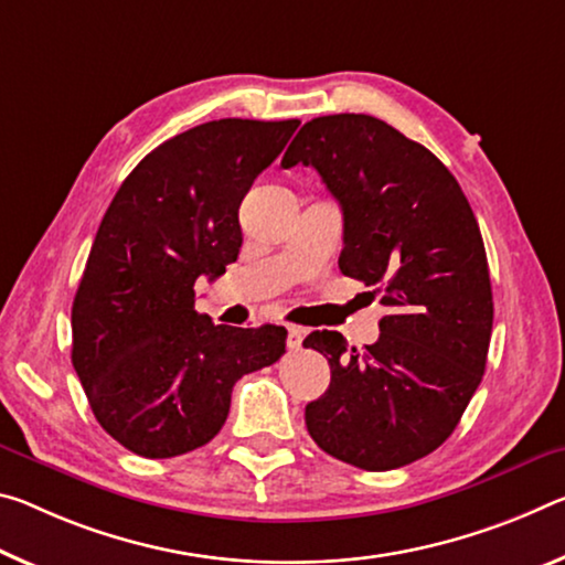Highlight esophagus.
I'll use <instances>...</instances> for the list:
<instances>
[{"label": "esophagus", "mask_w": 565, "mask_h": 565, "mask_svg": "<svg viewBox=\"0 0 565 565\" xmlns=\"http://www.w3.org/2000/svg\"><path fill=\"white\" fill-rule=\"evenodd\" d=\"M301 342H303V329L301 327H289V331H286V347L299 349Z\"/></svg>", "instance_id": "34e87169"}]
</instances>
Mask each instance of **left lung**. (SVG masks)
<instances>
[{
  "instance_id": "obj_1",
  "label": "left lung",
  "mask_w": 565,
  "mask_h": 565,
  "mask_svg": "<svg viewBox=\"0 0 565 565\" xmlns=\"http://www.w3.org/2000/svg\"><path fill=\"white\" fill-rule=\"evenodd\" d=\"M297 163L342 205V274L387 307L362 352L339 331L303 339L331 370L303 419L331 458L395 470L452 435L486 372L492 291L476 213L440 160L372 115L309 120L281 160Z\"/></svg>"
}]
</instances>
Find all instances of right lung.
<instances>
[{
	"instance_id": "1",
	"label": "right lung",
	"mask_w": 565,
	"mask_h": 565,
	"mask_svg": "<svg viewBox=\"0 0 565 565\" xmlns=\"http://www.w3.org/2000/svg\"><path fill=\"white\" fill-rule=\"evenodd\" d=\"M299 120H211L166 140L105 211L73 301V366L100 427L140 458L203 447L234 384L286 352V329L213 324L195 279L238 258V205Z\"/></svg>"
}]
</instances>
